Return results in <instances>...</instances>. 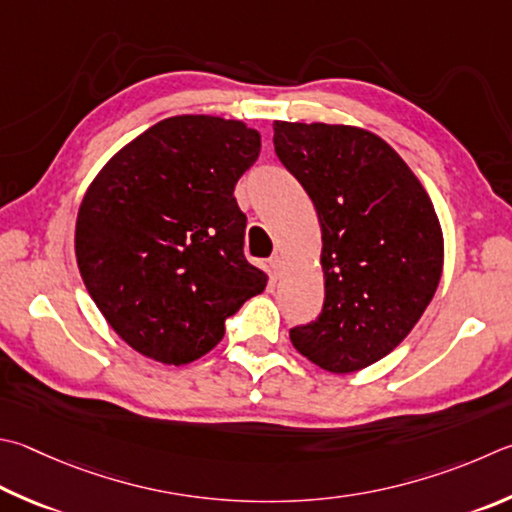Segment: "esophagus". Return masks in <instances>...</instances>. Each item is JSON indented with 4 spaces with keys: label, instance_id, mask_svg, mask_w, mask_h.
Here are the masks:
<instances>
[{
    "label": "esophagus",
    "instance_id": "obj_1",
    "mask_svg": "<svg viewBox=\"0 0 512 512\" xmlns=\"http://www.w3.org/2000/svg\"><path fill=\"white\" fill-rule=\"evenodd\" d=\"M268 264H271V268L275 273H282V268H284V259H282V255H273L271 259H268Z\"/></svg>",
    "mask_w": 512,
    "mask_h": 512
}]
</instances>
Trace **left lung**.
<instances>
[{
    "instance_id": "8db88e82",
    "label": "left lung",
    "mask_w": 512,
    "mask_h": 512,
    "mask_svg": "<svg viewBox=\"0 0 512 512\" xmlns=\"http://www.w3.org/2000/svg\"><path fill=\"white\" fill-rule=\"evenodd\" d=\"M277 159L309 194L322 230L320 318L293 347L331 374L385 358L432 302L443 230L430 194L392 145L353 125L273 123Z\"/></svg>"
}]
</instances>
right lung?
Here are the masks:
<instances>
[{
    "label": "right lung",
    "mask_w": 512,
    "mask_h": 512,
    "mask_svg": "<svg viewBox=\"0 0 512 512\" xmlns=\"http://www.w3.org/2000/svg\"><path fill=\"white\" fill-rule=\"evenodd\" d=\"M259 134L206 114L165 118L111 156L76 219L91 300L129 347L188 365L219 345L224 322L268 275L244 257L235 185Z\"/></svg>",
    "instance_id": "add662e5"
}]
</instances>
